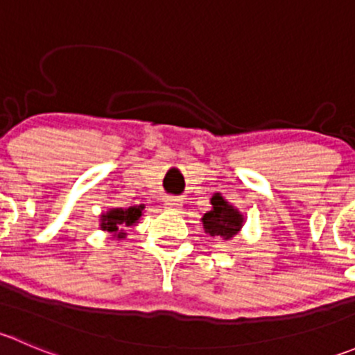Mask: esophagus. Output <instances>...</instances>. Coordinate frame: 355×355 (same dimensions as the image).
Wrapping results in <instances>:
<instances>
[{
	"label": "esophagus",
	"mask_w": 355,
	"mask_h": 355,
	"mask_svg": "<svg viewBox=\"0 0 355 355\" xmlns=\"http://www.w3.org/2000/svg\"><path fill=\"white\" fill-rule=\"evenodd\" d=\"M180 206H182L180 199H177V198H166V199H164V207H166V209L175 211V209H178Z\"/></svg>",
	"instance_id": "esophagus-1"
}]
</instances>
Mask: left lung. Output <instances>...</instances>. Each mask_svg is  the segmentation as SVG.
Instances as JSON below:
<instances>
[{
	"label": "left lung",
	"instance_id": "obj_1",
	"mask_svg": "<svg viewBox=\"0 0 355 355\" xmlns=\"http://www.w3.org/2000/svg\"><path fill=\"white\" fill-rule=\"evenodd\" d=\"M211 204H213L211 211L204 213L202 216L204 230L211 237H223V241H230L241 232L244 216L237 207L221 198V194H214L211 198Z\"/></svg>",
	"mask_w": 355,
	"mask_h": 355
}]
</instances>
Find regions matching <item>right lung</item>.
Listing matches in <instances>:
<instances>
[{"mask_svg": "<svg viewBox=\"0 0 355 355\" xmlns=\"http://www.w3.org/2000/svg\"><path fill=\"white\" fill-rule=\"evenodd\" d=\"M142 211H144V204H141V206H130L127 209H123V207H113V209L101 214V225L99 227H101V230L113 234V237L125 239L127 234H125L123 228L134 227L141 220Z\"/></svg>", "mask_w": 355, "mask_h": 355, "instance_id": "1", "label": "right lung"}]
</instances>
